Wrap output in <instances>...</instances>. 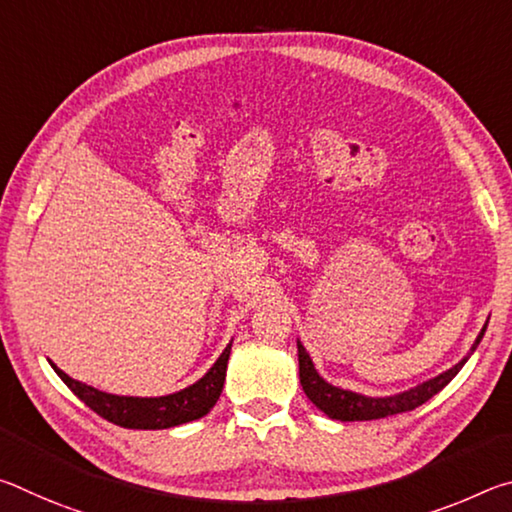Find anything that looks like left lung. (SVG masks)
<instances>
[{"instance_id":"obj_1","label":"left lung","mask_w":512,"mask_h":512,"mask_svg":"<svg viewBox=\"0 0 512 512\" xmlns=\"http://www.w3.org/2000/svg\"><path fill=\"white\" fill-rule=\"evenodd\" d=\"M483 325L481 334L476 336V341L472 345V350L467 352V357L456 363L454 368H449L443 375L433 377L424 384L411 388V391H404L400 395H391V397H366L352 391H343V388H336L332 384L318 375L314 363H311L309 354L305 350V345L298 341V361H300V384L302 391L307 393V397L314 402L320 411L329 415L332 420H341V422H354V420H379V418H388V415H397V413H406L422 406L427 400H431L433 395L443 391V388L452 381L458 370L465 366V361L470 359V354L476 350V345L481 343L483 334H485Z\"/></svg>"}]
</instances>
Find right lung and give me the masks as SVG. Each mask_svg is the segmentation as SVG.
<instances>
[{"instance_id":"obj_1","label":"right lung","mask_w":512,"mask_h":512,"mask_svg":"<svg viewBox=\"0 0 512 512\" xmlns=\"http://www.w3.org/2000/svg\"><path fill=\"white\" fill-rule=\"evenodd\" d=\"M230 348L232 343L223 350L221 357L216 359L210 372H207L203 379H198L194 386L164 397L110 395L72 379L65 375L63 370L56 368L54 363H51V366H54L56 375L69 386V391L108 422L119 424V427L124 429H169L178 427V424L198 420L210 413V409L216 404V400H219V395L223 391Z\"/></svg>"}]
</instances>
